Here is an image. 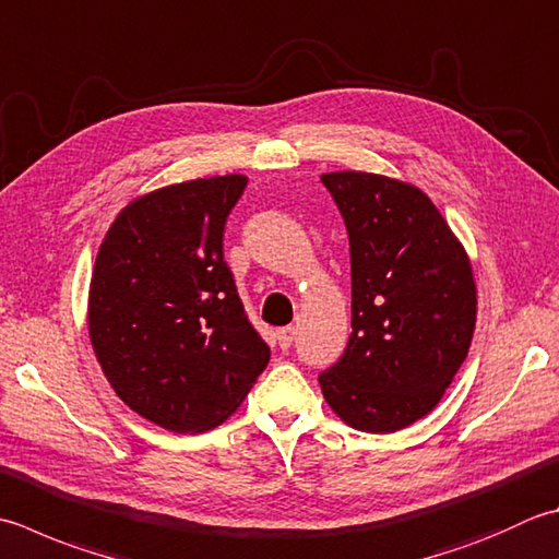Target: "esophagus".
Returning a JSON list of instances; mask_svg holds the SVG:
<instances>
[{"label": "esophagus", "mask_w": 559, "mask_h": 559, "mask_svg": "<svg viewBox=\"0 0 559 559\" xmlns=\"http://www.w3.org/2000/svg\"><path fill=\"white\" fill-rule=\"evenodd\" d=\"M293 338H295V326H283V330H278L281 348H288L293 344Z\"/></svg>", "instance_id": "1"}]
</instances>
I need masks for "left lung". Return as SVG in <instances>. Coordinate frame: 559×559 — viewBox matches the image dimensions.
<instances>
[{
    "label": "left lung",
    "mask_w": 559,
    "mask_h": 559,
    "mask_svg": "<svg viewBox=\"0 0 559 559\" xmlns=\"http://www.w3.org/2000/svg\"><path fill=\"white\" fill-rule=\"evenodd\" d=\"M352 251V336L320 373L348 426L390 433L429 414L475 332V281L461 242L417 186L366 171L324 174Z\"/></svg>",
    "instance_id": "1"
}]
</instances>
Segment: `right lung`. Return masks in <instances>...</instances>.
Listing matches in <instances>:
<instances>
[{
    "instance_id": "right-lung-1",
    "label": "right lung",
    "mask_w": 559,
    "mask_h": 559,
    "mask_svg": "<svg viewBox=\"0 0 559 559\" xmlns=\"http://www.w3.org/2000/svg\"><path fill=\"white\" fill-rule=\"evenodd\" d=\"M245 189L229 174L152 191L120 211L96 254L94 354L116 395L162 429L223 424L271 358L223 257Z\"/></svg>"
}]
</instances>
